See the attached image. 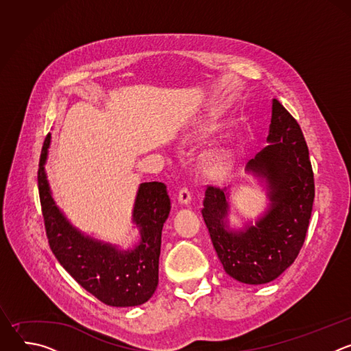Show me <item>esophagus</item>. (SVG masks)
Instances as JSON below:
<instances>
[{
    "label": "esophagus",
    "instance_id": "34e87169",
    "mask_svg": "<svg viewBox=\"0 0 351 351\" xmlns=\"http://www.w3.org/2000/svg\"><path fill=\"white\" fill-rule=\"evenodd\" d=\"M178 199H179V203H180V204L187 206V204H190V202H191V193H190L186 187H183V189H180V190H179Z\"/></svg>",
    "mask_w": 351,
    "mask_h": 351
}]
</instances>
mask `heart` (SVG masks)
<instances>
[{"label": "heart", "mask_w": 351, "mask_h": 351, "mask_svg": "<svg viewBox=\"0 0 351 351\" xmlns=\"http://www.w3.org/2000/svg\"><path fill=\"white\" fill-rule=\"evenodd\" d=\"M233 160V153L229 148H215L204 156L202 168L210 178H223L232 169Z\"/></svg>", "instance_id": "1"}]
</instances>
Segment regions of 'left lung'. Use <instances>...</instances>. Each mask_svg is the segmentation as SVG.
<instances>
[{"label": "left lung", "mask_w": 351, "mask_h": 351, "mask_svg": "<svg viewBox=\"0 0 351 351\" xmlns=\"http://www.w3.org/2000/svg\"><path fill=\"white\" fill-rule=\"evenodd\" d=\"M268 145L245 172L265 182L268 208L243 228L229 223L230 189L208 186L203 218L225 272L245 285H264L282 275L303 247L314 203L308 147L297 121L275 98Z\"/></svg>", "instance_id": "left-lung-1"}]
</instances>
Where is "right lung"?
Masks as SVG:
<instances>
[{
  "mask_svg": "<svg viewBox=\"0 0 351 351\" xmlns=\"http://www.w3.org/2000/svg\"><path fill=\"white\" fill-rule=\"evenodd\" d=\"M51 134L45 137L38 167V193L49 247L68 274L99 302L134 307L148 302L158 286L161 234L171 199L161 182L140 183L132 222L140 239L130 248L106 243L75 228L60 210L45 173Z\"/></svg>",
  "mask_w": 351,
  "mask_h": 351,
  "instance_id": "obj_1",
  "label": "right lung"
}]
</instances>
